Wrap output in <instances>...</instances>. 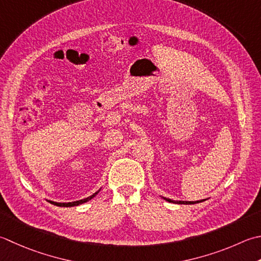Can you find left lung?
<instances>
[{"instance_id": "1", "label": "left lung", "mask_w": 261, "mask_h": 261, "mask_svg": "<svg viewBox=\"0 0 261 261\" xmlns=\"http://www.w3.org/2000/svg\"><path fill=\"white\" fill-rule=\"evenodd\" d=\"M162 198L165 199V200L168 201V202L178 203V205H193V203H199V202H202L203 201V199H202V200H197V201H182V200H178L177 201V200H172V199H170V198H165V197H162Z\"/></svg>"}]
</instances>
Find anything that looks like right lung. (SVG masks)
Segmentation results:
<instances>
[{
    "label": "right lung",
    "mask_w": 261,
    "mask_h": 261,
    "mask_svg": "<svg viewBox=\"0 0 261 261\" xmlns=\"http://www.w3.org/2000/svg\"><path fill=\"white\" fill-rule=\"evenodd\" d=\"M99 191H100V189H99V190L97 191V192H95L94 195H91V196L87 197V198H85V199H81V200H76V201H72V202H56V201H52V200H47V201L50 202V203H53V205H55V206H59V207H73V206H79V205H81V203H85V202H87V201H89L90 199H93Z\"/></svg>",
    "instance_id": "1"
}]
</instances>
